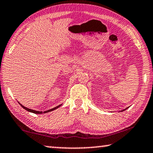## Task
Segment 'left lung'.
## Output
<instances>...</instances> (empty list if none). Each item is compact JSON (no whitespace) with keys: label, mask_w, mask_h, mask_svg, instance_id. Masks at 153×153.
<instances>
[{"label":"left lung","mask_w":153,"mask_h":153,"mask_svg":"<svg viewBox=\"0 0 153 153\" xmlns=\"http://www.w3.org/2000/svg\"><path fill=\"white\" fill-rule=\"evenodd\" d=\"M125 110H126V109H125ZM124 110H123V111H124Z\"/></svg>","instance_id":"8db88e82"}]
</instances>
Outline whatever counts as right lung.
Instances as JSON below:
<instances>
[{
  "mask_svg": "<svg viewBox=\"0 0 153 153\" xmlns=\"http://www.w3.org/2000/svg\"><path fill=\"white\" fill-rule=\"evenodd\" d=\"M20 105L22 106V107L24 109H25L26 110H27L28 111H30V112H33V113H34V114H43V113H47V112H49V111H52V110H56V109H57L58 108H59L60 105H62V104L61 105H58L57 107H55V108H52V109H50V110H47V111H36V110H31V109H28V108H26V107H24V106H23L22 105V104H20Z\"/></svg>",
  "mask_w": 153,
  "mask_h": 153,
  "instance_id": "1",
  "label": "right lung"
}]
</instances>
